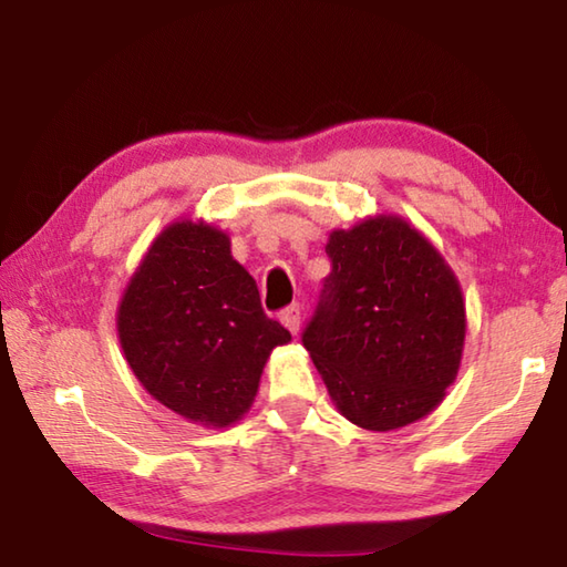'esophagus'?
I'll list each match as a JSON object with an SVG mask.
<instances>
[{
  "instance_id": "esophagus-1",
  "label": "esophagus",
  "mask_w": 567,
  "mask_h": 567,
  "mask_svg": "<svg viewBox=\"0 0 567 567\" xmlns=\"http://www.w3.org/2000/svg\"><path fill=\"white\" fill-rule=\"evenodd\" d=\"M280 322L292 334L300 332V305H290V307H287V310H282L280 312Z\"/></svg>"
}]
</instances>
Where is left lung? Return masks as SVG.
I'll return each instance as SVG.
<instances>
[{
    "label": "left lung",
    "mask_w": 567,
    "mask_h": 567,
    "mask_svg": "<svg viewBox=\"0 0 567 567\" xmlns=\"http://www.w3.org/2000/svg\"><path fill=\"white\" fill-rule=\"evenodd\" d=\"M332 272L302 344L334 408L388 433L425 417L453 385L465 348V300L435 245L400 215L332 229Z\"/></svg>",
    "instance_id": "obj_1"
}]
</instances>
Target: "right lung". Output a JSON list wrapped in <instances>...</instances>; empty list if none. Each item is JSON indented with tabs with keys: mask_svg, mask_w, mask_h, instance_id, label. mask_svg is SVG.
<instances>
[{
	"mask_svg": "<svg viewBox=\"0 0 567 567\" xmlns=\"http://www.w3.org/2000/svg\"><path fill=\"white\" fill-rule=\"evenodd\" d=\"M117 334L142 388L203 427L243 420L270 352L292 340L262 312L227 233L205 219H177L155 237L122 292Z\"/></svg>",
	"mask_w": 567,
	"mask_h": 567,
	"instance_id": "add662e5",
	"label": "right lung"
}]
</instances>
